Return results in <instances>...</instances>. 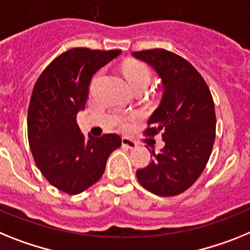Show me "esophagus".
Masks as SVG:
<instances>
[{
  "label": "esophagus",
  "mask_w": 250,
  "mask_h": 250,
  "mask_svg": "<svg viewBox=\"0 0 250 250\" xmlns=\"http://www.w3.org/2000/svg\"><path fill=\"white\" fill-rule=\"evenodd\" d=\"M122 146L125 147V148L133 149L137 147V143L134 142V141L129 140V138H122Z\"/></svg>",
  "instance_id": "esophagus-1"
}]
</instances>
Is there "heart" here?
Masks as SVG:
<instances>
[{
    "label": "heart",
    "mask_w": 250,
    "mask_h": 250,
    "mask_svg": "<svg viewBox=\"0 0 250 250\" xmlns=\"http://www.w3.org/2000/svg\"><path fill=\"white\" fill-rule=\"evenodd\" d=\"M123 74H125V79L129 83L131 88L133 90L140 88H146L151 83V70L148 69L146 64L140 62H128L123 66ZM102 73H98L95 75L93 84L97 83V80L101 78ZM125 125V123H123Z\"/></svg>",
    "instance_id": "heart-1"
}]
</instances>
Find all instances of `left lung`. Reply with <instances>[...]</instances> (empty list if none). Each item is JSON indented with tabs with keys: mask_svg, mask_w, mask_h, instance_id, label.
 Segmentation results:
<instances>
[{
	"mask_svg": "<svg viewBox=\"0 0 250 250\" xmlns=\"http://www.w3.org/2000/svg\"><path fill=\"white\" fill-rule=\"evenodd\" d=\"M132 55L155 69L164 94L148 119L147 136L162 133L165 147L151 152L152 162L137 170L141 185L158 196L188 190L209 161L215 141V108L209 86L199 71L181 56L164 49Z\"/></svg>",
	"mask_w": 250,
	"mask_h": 250,
	"instance_id": "left-lung-1",
	"label": "left lung"
}]
</instances>
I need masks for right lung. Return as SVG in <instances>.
Here are the masks:
<instances>
[{
  "instance_id": "right-lung-1",
  "label": "right lung",
  "mask_w": 250,
  "mask_h": 250,
  "mask_svg": "<svg viewBox=\"0 0 250 250\" xmlns=\"http://www.w3.org/2000/svg\"><path fill=\"white\" fill-rule=\"evenodd\" d=\"M119 54V50L70 49L42 71L34 86L27 113L30 148L41 173L66 194H80L94 185L110 153L122 145L114 133L84 137L77 123L93 75Z\"/></svg>"
}]
</instances>
